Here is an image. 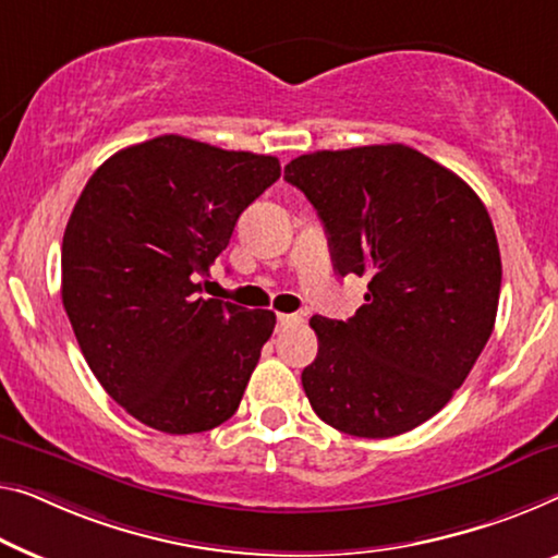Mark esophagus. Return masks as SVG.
<instances>
[{
    "label": "esophagus",
    "instance_id": "obj_1",
    "mask_svg": "<svg viewBox=\"0 0 558 558\" xmlns=\"http://www.w3.org/2000/svg\"><path fill=\"white\" fill-rule=\"evenodd\" d=\"M295 323H301V315H293V313H278V328H290L295 326Z\"/></svg>",
    "mask_w": 558,
    "mask_h": 558
}]
</instances>
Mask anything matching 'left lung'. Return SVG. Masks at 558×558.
Masks as SVG:
<instances>
[{
	"label": "left lung",
	"instance_id": "1",
	"mask_svg": "<svg viewBox=\"0 0 558 558\" xmlns=\"http://www.w3.org/2000/svg\"><path fill=\"white\" fill-rule=\"evenodd\" d=\"M340 278L368 280L348 320L313 315V411L348 436L405 434L451 401L492 338L501 255L481 197L409 145L320 149L286 165Z\"/></svg>",
	"mask_w": 558,
	"mask_h": 558
}]
</instances>
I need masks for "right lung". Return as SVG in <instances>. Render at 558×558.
I'll return each mask as SVG.
<instances>
[{
    "instance_id": "add662e5",
    "label": "right lung",
    "mask_w": 558,
    "mask_h": 558,
    "mask_svg": "<svg viewBox=\"0 0 558 558\" xmlns=\"http://www.w3.org/2000/svg\"><path fill=\"white\" fill-rule=\"evenodd\" d=\"M278 178L272 155L160 135L114 153L82 190L62 303L95 378L145 426L203 434L243 401L276 313L203 298L199 278Z\"/></svg>"
}]
</instances>
